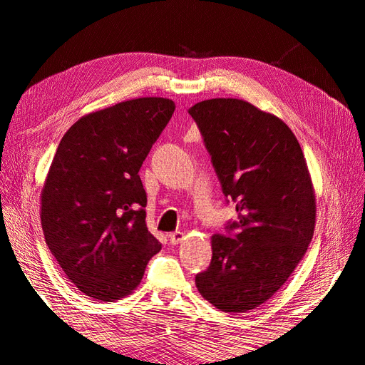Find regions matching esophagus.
<instances>
[{
  "label": "esophagus",
  "mask_w": 365,
  "mask_h": 365,
  "mask_svg": "<svg viewBox=\"0 0 365 365\" xmlns=\"http://www.w3.org/2000/svg\"><path fill=\"white\" fill-rule=\"evenodd\" d=\"M169 240L172 245H178L181 244V242L184 240V233H181V231H176V233H170L169 235Z\"/></svg>",
  "instance_id": "1"
}]
</instances>
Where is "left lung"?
<instances>
[{
    "label": "left lung",
    "instance_id": "left-lung-1",
    "mask_svg": "<svg viewBox=\"0 0 365 365\" xmlns=\"http://www.w3.org/2000/svg\"><path fill=\"white\" fill-rule=\"evenodd\" d=\"M189 114L204 137L222 192L239 219L213 235V257L196 275L208 303L228 314L256 309L300 263L315 228V190L294 132L242 98H210Z\"/></svg>",
    "mask_w": 365,
    "mask_h": 365
}]
</instances>
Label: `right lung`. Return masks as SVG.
<instances>
[{
  "label": "right lung",
  "instance_id": "obj_1",
  "mask_svg": "<svg viewBox=\"0 0 365 365\" xmlns=\"http://www.w3.org/2000/svg\"><path fill=\"white\" fill-rule=\"evenodd\" d=\"M175 111L164 97L120 102L65 132L41 192L43 237L76 288L97 302L137 289L161 244L146 227L138 170Z\"/></svg>",
  "mask_w": 365,
  "mask_h": 365
}]
</instances>
